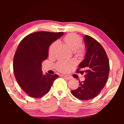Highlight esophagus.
<instances>
[{"mask_svg":"<svg viewBox=\"0 0 124 124\" xmlns=\"http://www.w3.org/2000/svg\"><path fill=\"white\" fill-rule=\"evenodd\" d=\"M64 77L65 78L67 79H71L72 78V77H71L70 76H69V75H64Z\"/></svg>","mask_w":124,"mask_h":124,"instance_id":"34e87169","label":"esophagus"}]
</instances>
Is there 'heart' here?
Segmentation results:
<instances>
[{"mask_svg": "<svg viewBox=\"0 0 124 124\" xmlns=\"http://www.w3.org/2000/svg\"><path fill=\"white\" fill-rule=\"evenodd\" d=\"M63 41L66 45L73 51H75L76 55L78 56L84 55L85 50L84 47H81L82 42L81 37L76 34H69L66 35L63 39ZM59 47V42L55 41L48 48V55L50 57H53L56 55ZM73 64L72 62L66 61H59L56 64L57 70L62 72H67Z\"/></svg>", "mask_w": 124, "mask_h": 124, "instance_id": "obj_1", "label": "heart"}]
</instances>
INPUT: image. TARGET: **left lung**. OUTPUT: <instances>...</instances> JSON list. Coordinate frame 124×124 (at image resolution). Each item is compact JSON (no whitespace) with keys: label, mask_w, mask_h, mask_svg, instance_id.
I'll return each instance as SVG.
<instances>
[{"label":"left lung","mask_w":124,"mask_h":124,"mask_svg":"<svg viewBox=\"0 0 124 124\" xmlns=\"http://www.w3.org/2000/svg\"><path fill=\"white\" fill-rule=\"evenodd\" d=\"M84 41L86 55L76 72L85 74V80L79 81V87L71 93L78 99L87 101L97 96L104 87L109 76V63L104 49L97 40L86 35Z\"/></svg>","instance_id":"left-lung-1"}]
</instances>
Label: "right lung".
I'll return each mask as SVG.
<instances>
[{
    "label": "right lung",
    "mask_w": 124,
    "mask_h": 124,
    "mask_svg": "<svg viewBox=\"0 0 124 124\" xmlns=\"http://www.w3.org/2000/svg\"><path fill=\"white\" fill-rule=\"evenodd\" d=\"M63 34L62 32H35L20 42L13 58V71L18 85L30 97L45 95L59 77L56 74H43L41 67L48 57L51 44Z\"/></svg>",
    "instance_id": "obj_1"
}]
</instances>
